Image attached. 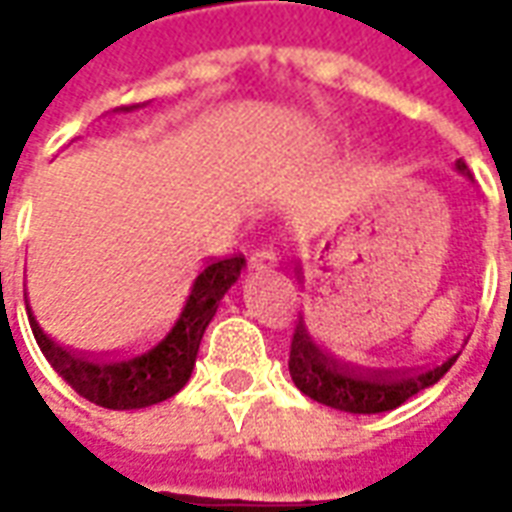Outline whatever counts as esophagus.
Instances as JSON below:
<instances>
[{
	"mask_svg": "<svg viewBox=\"0 0 512 512\" xmlns=\"http://www.w3.org/2000/svg\"><path fill=\"white\" fill-rule=\"evenodd\" d=\"M277 263V252L274 249H257L252 255V268H266Z\"/></svg>",
	"mask_w": 512,
	"mask_h": 512,
	"instance_id": "34e87169",
	"label": "esophagus"
}]
</instances>
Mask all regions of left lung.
Returning <instances> with one entry per match:
<instances>
[{
    "label": "left lung",
    "mask_w": 512,
    "mask_h": 512,
    "mask_svg": "<svg viewBox=\"0 0 512 512\" xmlns=\"http://www.w3.org/2000/svg\"><path fill=\"white\" fill-rule=\"evenodd\" d=\"M458 172L472 175L463 161H458ZM455 359L458 354L436 365H376L337 354L312 332V326L299 321L290 340L288 367L293 384L323 406L351 414H381L436 384L455 365Z\"/></svg>",
    "instance_id": "8db88e82"
}]
</instances>
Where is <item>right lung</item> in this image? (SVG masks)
Here are the masks:
<instances>
[{"label":"right lung","mask_w":512,"mask_h":512,"mask_svg":"<svg viewBox=\"0 0 512 512\" xmlns=\"http://www.w3.org/2000/svg\"><path fill=\"white\" fill-rule=\"evenodd\" d=\"M123 112L134 106H120ZM246 266L244 255L211 257L147 332L123 345H68L43 332L27 307L40 351L65 384L95 406L128 411L180 392L194 370L205 326Z\"/></svg>","instance_id":"1"}]
</instances>
